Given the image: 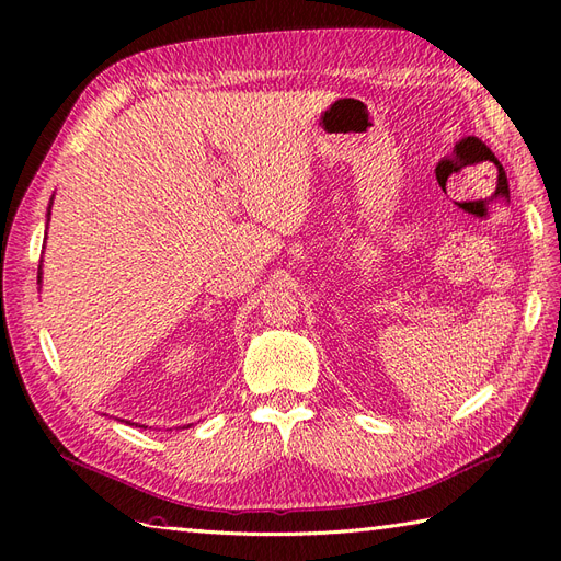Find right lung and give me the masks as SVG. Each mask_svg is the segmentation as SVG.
I'll use <instances>...</instances> for the list:
<instances>
[{"mask_svg": "<svg viewBox=\"0 0 561 561\" xmlns=\"http://www.w3.org/2000/svg\"><path fill=\"white\" fill-rule=\"evenodd\" d=\"M39 276H42V274H39Z\"/></svg>", "mask_w": 561, "mask_h": 561, "instance_id": "obj_1", "label": "right lung"}]
</instances>
